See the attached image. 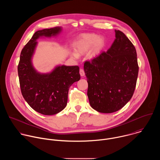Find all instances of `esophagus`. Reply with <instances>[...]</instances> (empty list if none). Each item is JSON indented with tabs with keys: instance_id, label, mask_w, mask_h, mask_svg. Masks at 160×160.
<instances>
[{
	"instance_id": "esophagus-1",
	"label": "esophagus",
	"mask_w": 160,
	"mask_h": 160,
	"mask_svg": "<svg viewBox=\"0 0 160 160\" xmlns=\"http://www.w3.org/2000/svg\"><path fill=\"white\" fill-rule=\"evenodd\" d=\"M80 74L81 75V77H83L85 75L84 70L82 69V68H80Z\"/></svg>"
}]
</instances>
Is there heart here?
<instances>
[{"label":"heart","mask_w":160,"mask_h":160,"mask_svg":"<svg viewBox=\"0 0 160 160\" xmlns=\"http://www.w3.org/2000/svg\"><path fill=\"white\" fill-rule=\"evenodd\" d=\"M104 40L102 37H98L95 34H87L82 37L77 42L75 51L77 54H83L87 52L92 47L90 55L94 56L98 54L104 47ZM73 57L77 58V55L74 54Z\"/></svg>","instance_id":"heart-1"}]
</instances>
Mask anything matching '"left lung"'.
Wrapping results in <instances>:
<instances>
[{
  "label": "left lung",
  "instance_id": "8db88e82",
  "mask_svg": "<svg viewBox=\"0 0 160 160\" xmlns=\"http://www.w3.org/2000/svg\"><path fill=\"white\" fill-rule=\"evenodd\" d=\"M115 37L106 52L84 62L90 104L103 113L117 111L130 100L138 77L134 45L120 30H115Z\"/></svg>",
  "mask_w": 160,
  "mask_h": 160
}]
</instances>
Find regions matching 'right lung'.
I'll use <instances>...</instances> for the list:
<instances>
[{"label": "right lung", "instance_id": "add662e5", "mask_svg": "<svg viewBox=\"0 0 160 160\" xmlns=\"http://www.w3.org/2000/svg\"><path fill=\"white\" fill-rule=\"evenodd\" d=\"M60 27L36 32L22 48L18 72L21 94L25 101L37 112L44 115H53L66 106L68 90L80 79L78 66L56 67L51 73L40 74L32 66L31 58L40 36L51 37L61 32Z\"/></svg>", "mask_w": 160, "mask_h": 160}]
</instances>
